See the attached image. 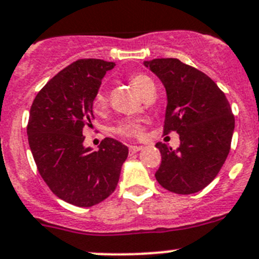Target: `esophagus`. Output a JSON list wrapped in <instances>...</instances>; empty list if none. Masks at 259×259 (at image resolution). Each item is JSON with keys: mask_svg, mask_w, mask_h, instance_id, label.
<instances>
[{"mask_svg": "<svg viewBox=\"0 0 259 259\" xmlns=\"http://www.w3.org/2000/svg\"><path fill=\"white\" fill-rule=\"evenodd\" d=\"M141 150H143V147L142 146H130L129 147L130 155H134V153H137L138 151H141Z\"/></svg>", "mask_w": 259, "mask_h": 259, "instance_id": "obj_1", "label": "esophagus"}]
</instances>
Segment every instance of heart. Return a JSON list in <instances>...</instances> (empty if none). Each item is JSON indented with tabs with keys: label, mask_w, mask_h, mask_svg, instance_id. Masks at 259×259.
Segmentation results:
<instances>
[{
	"label": "heart",
	"mask_w": 259,
	"mask_h": 259,
	"mask_svg": "<svg viewBox=\"0 0 259 259\" xmlns=\"http://www.w3.org/2000/svg\"><path fill=\"white\" fill-rule=\"evenodd\" d=\"M129 81L135 90L142 95L146 97L151 92H155V83L147 74L144 73H132L129 74ZM107 104V92L106 89L101 88L94 95L93 99V107L95 111H102ZM113 132L121 137L127 138H139L143 135V121L139 118H124L118 121L113 127Z\"/></svg>",
	"instance_id": "obj_1"
}]
</instances>
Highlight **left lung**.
I'll return each instance as SVG.
<instances>
[{
    "label": "left lung",
    "mask_w": 259,
    "mask_h": 259,
    "mask_svg": "<svg viewBox=\"0 0 259 259\" xmlns=\"http://www.w3.org/2000/svg\"><path fill=\"white\" fill-rule=\"evenodd\" d=\"M164 83L167 106L164 134L177 132V150L156 143L161 164L156 171L165 190L179 195L199 192L225 164L235 129V117L225 93L204 72L176 58L146 60Z\"/></svg>",
    "instance_id": "8db88e82"
}]
</instances>
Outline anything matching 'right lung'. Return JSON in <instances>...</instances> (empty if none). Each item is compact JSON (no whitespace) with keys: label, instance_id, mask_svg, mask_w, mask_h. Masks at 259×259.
I'll use <instances>...</instances> for the list:
<instances>
[{"label":"right lung","instance_id":"1","mask_svg":"<svg viewBox=\"0 0 259 259\" xmlns=\"http://www.w3.org/2000/svg\"><path fill=\"white\" fill-rule=\"evenodd\" d=\"M113 62L78 59L55 74L34 98L27 125L28 143L46 185L59 199L93 206L115 191L129 150L104 138L99 151L85 148L93 99Z\"/></svg>","mask_w":259,"mask_h":259}]
</instances>
